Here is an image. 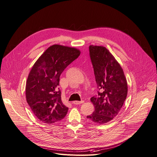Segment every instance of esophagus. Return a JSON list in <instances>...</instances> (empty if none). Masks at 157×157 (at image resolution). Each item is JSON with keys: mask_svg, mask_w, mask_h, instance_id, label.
Masks as SVG:
<instances>
[{"mask_svg": "<svg viewBox=\"0 0 157 157\" xmlns=\"http://www.w3.org/2000/svg\"><path fill=\"white\" fill-rule=\"evenodd\" d=\"M84 101H73V103L74 105H80V104H82L83 103H84Z\"/></svg>", "mask_w": 157, "mask_h": 157, "instance_id": "34e87169", "label": "esophagus"}]
</instances>
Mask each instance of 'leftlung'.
<instances>
[{"label": "left lung", "instance_id": "left-lung-1", "mask_svg": "<svg viewBox=\"0 0 157 157\" xmlns=\"http://www.w3.org/2000/svg\"><path fill=\"white\" fill-rule=\"evenodd\" d=\"M89 55L99 91L90 98L95 110L87 118L91 123L105 124L121 109L127 95V83L122 67L106 48L90 45Z\"/></svg>", "mask_w": 157, "mask_h": 157}]
</instances>
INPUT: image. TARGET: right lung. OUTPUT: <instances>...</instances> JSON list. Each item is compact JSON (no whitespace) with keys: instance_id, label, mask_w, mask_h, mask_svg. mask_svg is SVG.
Returning <instances> with one entry per match:
<instances>
[{"instance_id":"obj_1","label":"right lung","mask_w":157,"mask_h":157,"mask_svg":"<svg viewBox=\"0 0 157 157\" xmlns=\"http://www.w3.org/2000/svg\"><path fill=\"white\" fill-rule=\"evenodd\" d=\"M80 54L75 48L53 45L33 66L26 84V98L33 114L43 123H56L66 116L68 108L61 101L59 77Z\"/></svg>"}]
</instances>
